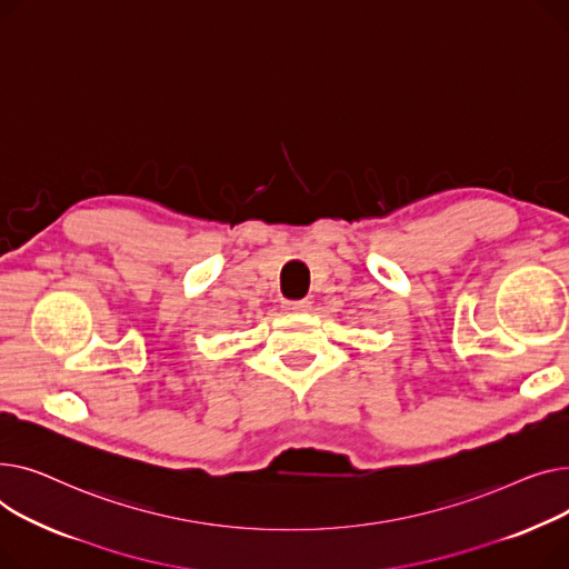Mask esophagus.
<instances>
[{
    "mask_svg": "<svg viewBox=\"0 0 569 569\" xmlns=\"http://www.w3.org/2000/svg\"><path fill=\"white\" fill-rule=\"evenodd\" d=\"M312 308V303L308 298H303V300H287L284 303V310L287 312H308Z\"/></svg>",
    "mask_w": 569,
    "mask_h": 569,
    "instance_id": "esophagus-1",
    "label": "esophagus"
}]
</instances>
